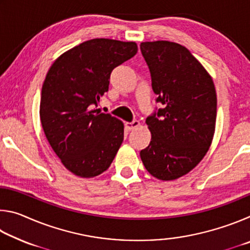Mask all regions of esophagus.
I'll return each mask as SVG.
<instances>
[{
    "instance_id": "esophagus-1",
    "label": "esophagus",
    "mask_w": 250,
    "mask_h": 250,
    "mask_svg": "<svg viewBox=\"0 0 250 250\" xmlns=\"http://www.w3.org/2000/svg\"><path fill=\"white\" fill-rule=\"evenodd\" d=\"M140 125H141L140 121H138V120H134L132 122H125V128H126V130H129V131L137 129Z\"/></svg>"
}]
</instances>
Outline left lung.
Here are the masks:
<instances>
[{"mask_svg":"<svg viewBox=\"0 0 250 250\" xmlns=\"http://www.w3.org/2000/svg\"><path fill=\"white\" fill-rule=\"evenodd\" d=\"M156 101L164 107L146 118L150 145L140 152L152 176L173 181L188 174L213 141L217 98L213 78L189 50L174 42H143Z\"/></svg>","mask_w":250,"mask_h":250,"instance_id":"1","label":"left lung"}]
</instances>
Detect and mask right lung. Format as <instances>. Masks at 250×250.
Returning a JSON list of instances; mask_svg holds the SVG:
<instances>
[{"label":"right lung","instance_id":"right-lung-1","mask_svg":"<svg viewBox=\"0 0 250 250\" xmlns=\"http://www.w3.org/2000/svg\"><path fill=\"white\" fill-rule=\"evenodd\" d=\"M138 52L134 42L94 39L62 53L42 87L40 117L50 146L67 170L90 179L108 170L124 141V122L94 105L111 71Z\"/></svg>","mask_w":250,"mask_h":250}]
</instances>
